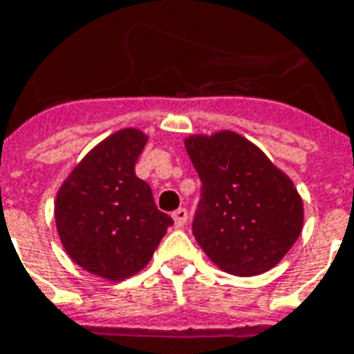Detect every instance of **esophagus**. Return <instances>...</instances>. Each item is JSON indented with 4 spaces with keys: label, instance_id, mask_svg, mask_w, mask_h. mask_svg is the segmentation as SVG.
Returning a JSON list of instances; mask_svg holds the SVG:
<instances>
[{
    "label": "esophagus",
    "instance_id": "34e87169",
    "mask_svg": "<svg viewBox=\"0 0 354 354\" xmlns=\"http://www.w3.org/2000/svg\"><path fill=\"white\" fill-rule=\"evenodd\" d=\"M172 219H174V225L176 228H182L187 223V209L185 207H178L176 212L172 213Z\"/></svg>",
    "mask_w": 354,
    "mask_h": 354
}]
</instances>
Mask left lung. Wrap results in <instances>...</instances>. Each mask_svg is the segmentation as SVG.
I'll return each instance as SVG.
<instances>
[{
	"label": "left lung",
	"instance_id": "8db88e82",
	"mask_svg": "<svg viewBox=\"0 0 354 354\" xmlns=\"http://www.w3.org/2000/svg\"><path fill=\"white\" fill-rule=\"evenodd\" d=\"M202 182L193 236L215 266L254 277L279 263L301 236L303 198L273 161L236 131L189 135Z\"/></svg>",
	"mask_w": 354,
	"mask_h": 354
}]
</instances>
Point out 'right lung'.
Here are the masks:
<instances>
[{
  "label": "right lung",
  "instance_id": "right-lung-1",
  "mask_svg": "<svg viewBox=\"0 0 354 354\" xmlns=\"http://www.w3.org/2000/svg\"><path fill=\"white\" fill-rule=\"evenodd\" d=\"M147 141L135 128L109 135L75 165L55 198L64 250L85 271L111 282L145 269L172 225L150 185L135 174Z\"/></svg>",
  "mask_w": 354,
  "mask_h": 354
}]
</instances>
